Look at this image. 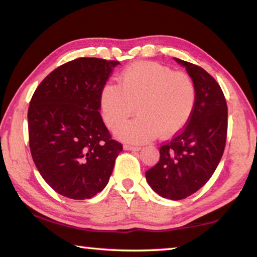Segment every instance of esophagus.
<instances>
[{
    "label": "esophagus",
    "instance_id": "1",
    "mask_svg": "<svg viewBox=\"0 0 257 257\" xmlns=\"http://www.w3.org/2000/svg\"><path fill=\"white\" fill-rule=\"evenodd\" d=\"M123 149L125 150V151H139L142 149L141 146H134V145H129V144H125L124 146H123Z\"/></svg>",
    "mask_w": 257,
    "mask_h": 257
}]
</instances>
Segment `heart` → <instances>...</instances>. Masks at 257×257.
<instances>
[{
    "label": "heart",
    "mask_w": 257,
    "mask_h": 257,
    "mask_svg": "<svg viewBox=\"0 0 257 257\" xmlns=\"http://www.w3.org/2000/svg\"><path fill=\"white\" fill-rule=\"evenodd\" d=\"M195 102L196 87L188 73L155 62H137L125 68L119 85L106 82L99 95L102 116L111 129L122 125L137 107V118L116 132L129 143L179 133L193 114Z\"/></svg>",
    "instance_id": "1"
}]
</instances>
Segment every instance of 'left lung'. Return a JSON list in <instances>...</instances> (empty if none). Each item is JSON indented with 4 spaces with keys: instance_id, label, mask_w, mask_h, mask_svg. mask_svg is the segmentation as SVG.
Listing matches in <instances>:
<instances>
[{
    "instance_id": "1",
    "label": "left lung",
    "mask_w": 257,
    "mask_h": 257,
    "mask_svg": "<svg viewBox=\"0 0 257 257\" xmlns=\"http://www.w3.org/2000/svg\"><path fill=\"white\" fill-rule=\"evenodd\" d=\"M196 87L190 119L171 141L160 146V160L145 176L155 193L179 201L210 180L222 158L228 132V106L222 89L203 68L176 59Z\"/></svg>"
}]
</instances>
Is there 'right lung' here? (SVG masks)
Wrapping results in <instances>:
<instances>
[{"mask_svg": "<svg viewBox=\"0 0 257 257\" xmlns=\"http://www.w3.org/2000/svg\"><path fill=\"white\" fill-rule=\"evenodd\" d=\"M119 61L79 58L47 75L28 108L35 165L56 193L88 199L104 189L122 144L99 114V95Z\"/></svg>", "mask_w": 257, "mask_h": 257, "instance_id": "obj_1", "label": "right lung"}]
</instances>
